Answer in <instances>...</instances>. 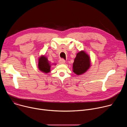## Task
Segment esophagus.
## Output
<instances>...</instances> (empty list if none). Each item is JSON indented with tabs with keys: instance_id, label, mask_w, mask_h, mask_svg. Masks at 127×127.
<instances>
[{
	"instance_id": "obj_1",
	"label": "esophagus",
	"mask_w": 127,
	"mask_h": 127,
	"mask_svg": "<svg viewBox=\"0 0 127 127\" xmlns=\"http://www.w3.org/2000/svg\"><path fill=\"white\" fill-rule=\"evenodd\" d=\"M65 62V60L63 59H60L59 61V64H64Z\"/></svg>"
}]
</instances>
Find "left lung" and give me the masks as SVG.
<instances>
[{"label":"left lung","mask_w":127,"mask_h":127,"mask_svg":"<svg viewBox=\"0 0 127 127\" xmlns=\"http://www.w3.org/2000/svg\"><path fill=\"white\" fill-rule=\"evenodd\" d=\"M90 66L89 56L84 51L78 53L73 64V71L77 75H81L89 69Z\"/></svg>","instance_id":"1"}]
</instances>
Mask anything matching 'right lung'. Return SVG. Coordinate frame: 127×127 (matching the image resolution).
<instances>
[{
	"mask_svg": "<svg viewBox=\"0 0 127 127\" xmlns=\"http://www.w3.org/2000/svg\"><path fill=\"white\" fill-rule=\"evenodd\" d=\"M51 65L49 62L48 59L45 56H42L39 59L38 68L40 70L47 73L50 72Z\"/></svg>",
	"mask_w": 127,
	"mask_h": 127,
	"instance_id": "right-lung-1",
	"label": "right lung"
}]
</instances>
